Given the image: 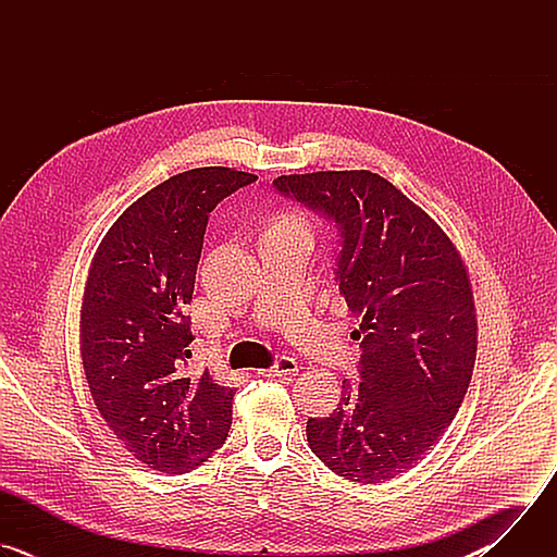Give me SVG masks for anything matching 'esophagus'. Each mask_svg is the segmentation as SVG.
I'll list each match as a JSON object with an SVG mask.
<instances>
[{
    "label": "esophagus",
    "mask_w": 557,
    "mask_h": 557,
    "mask_svg": "<svg viewBox=\"0 0 557 557\" xmlns=\"http://www.w3.org/2000/svg\"><path fill=\"white\" fill-rule=\"evenodd\" d=\"M299 370L297 361L293 357H280L275 361V366L267 368V370H260L262 376H277V379H286V376H293L295 372Z\"/></svg>",
    "instance_id": "34e87169"
}]
</instances>
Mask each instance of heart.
<instances>
[{"mask_svg":"<svg viewBox=\"0 0 557 557\" xmlns=\"http://www.w3.org/2000/svg\"><path fill=\"white\" fill-rule=\"evenodd\" d=\"M284 220H295V222H301L299 218H293V215H290V218H284Z\"/></svg>","mask_w":557,"mask_h":557,"instance_id":"b5f03b06","label":"heart"}]
</instances>
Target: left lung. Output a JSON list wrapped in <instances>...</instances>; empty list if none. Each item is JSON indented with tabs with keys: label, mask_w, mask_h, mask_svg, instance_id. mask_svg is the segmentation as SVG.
Returning <instances> with one entry per match:
<instances>
[{
	"label": "left lung",
	"mask_w": 557,
	"mask_h": 557,
	"mask_svg": "<svg viewBox=\"0 0 557 557\" xmlns=\"http://www.w3.org/2000/svg\"><path fill=\"white\" fill-rule=\"evenodd\" d=\"M273 185L335 222V282L361 317L359 385L344 381L335 412L308 419V445L346 481L383 483L423 458L465 399L479 344L469 275L443 228L379 174H290Z\"/></svg>",
	"instance_id": "left-lung-1"
}]
</instances>
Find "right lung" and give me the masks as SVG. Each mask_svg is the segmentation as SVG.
Instances as JSON below:
<instances>
[{
	"label": "right lung",
	"instance_id": "1",
	"mask_svg": "<svg viewBox=\"0 0 557 557\" xmlns=\"http://www.w3.org/2000/svg\"><path fill=\"white\" fill-rule=\"evenodd\" d=\"M258 176L198 168L129 205L95 253L82 304L86 381L108 428L151 469L187 473L226 441L233 387L191 370L196 269L209 213Z\"/></svg>",
	"mask_w": 557,
	"mask_h": 557
}]
</instances>
